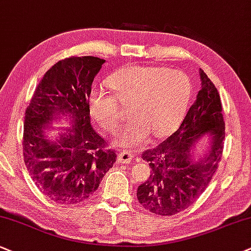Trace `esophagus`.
<instances>
[{
  "mask_svg": "<svg viewBox=\"0 0 251 251\" xmlns=\"http://www.w3.org/2000/svg\"><path fill=\"white\" fill-rule=\"evenodd\" d=\"M134 159V156H132L131 152L129 151H121V152L117 154V162L122 164H129L132 162Z\"/></svg>",
  "mask_w": 251,
  "mask_h": 251,
  "instance_id": "obj_1",
  "label": "esophagus"
}]
</instances>
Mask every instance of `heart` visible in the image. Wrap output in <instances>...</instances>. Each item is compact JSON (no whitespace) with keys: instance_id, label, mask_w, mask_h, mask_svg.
<instances>
[{"instance_id":"1","label":"heart","mask_w":251,"mask_h":251,"mask_svg":"<svg viewBox=\"0 0 251 251\" xmlns=\"http://www.w3.org/2000/svg\"><path fill=\"white\" fill-rule=\"evenodd\" d=\"M108 85L115 97L103 88L88 94L93 120L104 130L113 129L120 119V104L132 103V122L114 134L116 144L131 148L143 143L151 132L156 137L168 135L181 122L192 97V82L181 71L165 67L132 66L110 75Z\"/></svg>"}]
</instances>
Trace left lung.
<instances>
[{
    "instance_id": "8db88e82",
    "label": "left lung",
    "mask_w": 251,
    "mask_h": 251,
    "mask_svg": "<svg viewBox=\"0 0 251 251\" xmlns=\"http://www.w3.org/2000/svg\"><path fill=\"white\" fill-rule=\"evenodd\" d=\"M199 75L200 91L178 130L142 154L151 175L138 186L137 199L154 214L173 215L190 207L208 186L221 159L225 122L220 95L201 69ZM203 137L209 138V147L197 156L194 150Z\"/></svg>"
}]
</instances>
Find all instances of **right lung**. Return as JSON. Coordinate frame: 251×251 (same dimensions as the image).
<instances>
[{
    "label": "right lung",
    "instance_id": "1",
    "mask_svg": "<svg viewBox=\"0 0 251 251\" xmlns=\"http://www.w3.org/2000/svg\"><path fill=\"white\" fill-rule=\"evenodd\" d=\"M104 59L72 57L53 65L37 86L25 110L24 162L46 197L72 205L88 199L115 163L114 151L92 128L88 94ZM66 119L70 126L53 127ZM51 130H58L52 138Z\"/></svg>",
    "mask_w": 251,
    "mask_h": 251
}]
</instances>
